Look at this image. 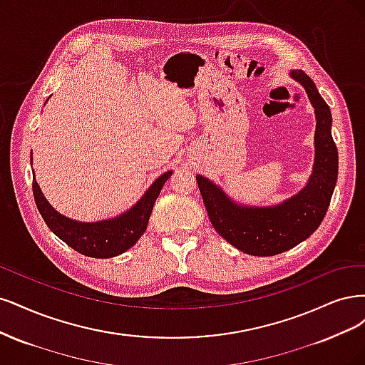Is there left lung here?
<instances>
[{
    "instance_id": "left-lung-1",
    "label": "left lung",
    "mask_w": 365,
    "mask_h": 365,
    "mask_svg": "<svg viewBox=\"0 0 365 365\" xmlns=\"http://www.w3.org/2000/svg\"><path fill=\"white\" fill-rule=\"evenodd\" d=\"M291 77L307 89L315 109V163L308 185L279 206L242 207L235 205L217 185L197 175L198 190L214 229L247 255H279L311 237L327 212L338 178L331 109L307 74L292 71Z\"/></svg>"
}]
</instances>
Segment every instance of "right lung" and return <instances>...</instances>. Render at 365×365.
<instances>
[{
	"label": "right lung",
	"instance_id": "obj_1",
	"mask_svg": "<svg viewBox=\"0 0 365 365\" xmlns=\"http://www.w3.org/2000/svg\"><path fill=\"white\" fill-rule=\"evenodd\" d=\"M171 171L162 174L155 180L144 197L125 214L113 220L98 222H80L69 220L54 210L46 202L39 190L38 182L33 179V195L43 221L58 238L66 242L76 252L89 257H113L121 255L136 244L147 229L153 206L168 180Z\"/></svg>",
	"mask_w": 365,
	"mask_h": 365
}]
</instances>
